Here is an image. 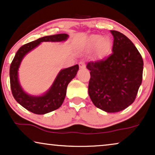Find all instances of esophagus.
Here are the masks:
<instances>
[{
	"instance_id": "34e87169",
	"label": "esophagus",
	"mask_w": 155,
	"mask_h": 155,
	"mask_svg": "<svg viewBox=\"0 0 155 155\" xmlns=\"http://www.w3.org/2000/svg\"><path fill=\"white\" fill-rule=\"evenodd\" d=\"M79 68H84L86 67V64H85V63H84V62H83V61H81V62H79Z\"/></svg>"
}]
</instances>
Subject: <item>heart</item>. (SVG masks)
Masks as SVG:
<instances>
[{
    "instance_id": "b5f03b06",
    "label": "heart",
    "mask_w": 155,
    "mask_h": 155,
    "mask_svg": "<svg viewBox=\"0 0 155 155\" xmlns=\"http://www.w3.org/2000/svg\"><path fill=\"white\" fill-rule=\"evenodd\" d=\"M102 40H103L102 37L99 36H95L94 38V44L95 45H97L98 44H99V43L102 41ZM104 48H102V50H101V52H104L106 49H107V47H108V44H105L104 45Z\"/></svg>"
}]
</instances>
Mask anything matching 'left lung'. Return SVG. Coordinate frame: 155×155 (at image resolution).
I'll use <instances>...</instances> for the list:
<instances>
[{"label":"left lung","mask_w":155,"mask_h":155,"mask_svg":"<svg viewBox=\"0 0 155 155\" xmlns=\"http://www.w3.org/2000/svg\"><path fill=\"white\" fill-rule=\"evenodd\" d=\"M112 54L104 60L87 64L89 94L97 108L109 113L124 110L135 100L142 81L143 60L126 36L110 31Z\"/></svg>","instance_id":"obj_1"}]
</instances>
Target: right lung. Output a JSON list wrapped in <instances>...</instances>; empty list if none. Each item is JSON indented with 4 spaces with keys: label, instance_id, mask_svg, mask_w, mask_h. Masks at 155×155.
<instances>
[{
    "label": "right lung",
    "instance_id": "add662e5",
    "mask_svg": "<svg viewBox=\"0 0 155 155\" xmlns=\"http://www.w3.org/2000/svg\"><path fill=\"white\" fill-rule=\"evenodd\" d=\"M68 38L66 34L46 36L23 45L15 55L10 67L11 88L14 99L18 104L31 112L36 114H45L59 108L63 104L66 94L68 84L75 77L79 71V65L61 69L58 72L51 87L40 96L26 93L21 87L18 78V68L26 54L38 46L42 42H62Z\"/></svg>",
    "mask_w": 155,
    "mask_h": 155
}]
</instances>
